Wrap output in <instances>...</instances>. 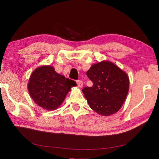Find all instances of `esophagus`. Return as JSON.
<instances>
[{
	"instance_id": "1",
	"label": "esophagus",
	"mask_w": 159,
	"mask_h": 159,
	"mask_svg": "<svg viewBox=\"0 0 159 159\" xmlns=\"http://www.w3.org/2000/svg\"><path fill=\"white\" fill-rule=\"evenodd\" d=\"M77 84H78V87L81 88L83 86V85H84V83H83V81H81V80H78V81H77Z\"/></svg>"
}]
</instances>
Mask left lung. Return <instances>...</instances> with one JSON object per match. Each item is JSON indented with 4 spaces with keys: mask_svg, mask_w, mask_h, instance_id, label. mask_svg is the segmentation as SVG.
I'll return each instance as SVG.
<instances>
[{
    "mask_svg": "<svg viewBox=\"0 0 159 159\" xmlns=\"http://www.w3.org/2000/svg\"><path fill=\"white\" fill-rule=\"evenodd\" d=\"M87 75L92 87H85L82 91L89 106L104 116L114 114L121 107L129 89L127 74L109 61L91 66Z\"/></svg>",
    "mask_w": 159,
    "mask_h": 159,
    "instance_id": "8db88e82",
    "label": "left lung"
}]
</instances>
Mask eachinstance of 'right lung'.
Segmentation results:
<instances>
[{
  "instance_id": "1",
  "label": "right lung",
  "mask_w": 159,
  "mask_h": 159,
  "mask_svg": "<svg viewBox=\"0 0 159 159\" xmlns=\"http://www.w3.org/2000/svg\"><path fill=\"white\" fill-rule=\"evenodd\" d=\"M76 85L75 81L57 74L54 67L43 66L32 72L28 89L38 105L51 111L58 107L71 88Z\"/></svg>"
}]
</instances>
